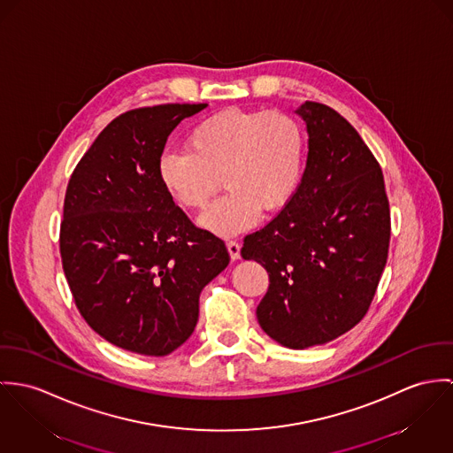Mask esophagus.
<instances>
[{"mask_svg":"<svg viewBox=\"0 0 453 453\" xmlns=\"http://www.w3.org/2000/svg\"><path fill=\"white\" fill-rule=\"evenodd\" d=\"M227 251H229V255H231V258L233 260H238L240 258V250H242V247H240V243L238 242H227Z\"/></svg>","mask_w":453,"mask_h":453,"instance_id":"34e87169","label":"esophagus"}]
</instances>
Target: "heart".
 I'll list each match as a JSON object with an SVG mask.
<instances>
[{"label":"heart","mask_w":453,"mask_h":453,"mask_svg":"<svg viewBox=\"0 0 453 453\" xmlns=\"http://www.w3.org/2000/svg\"><path fill=\"white\" fill-rule=\"evenodd\" d=\"M184 152H165L157 179L179 206L204 210L222 184L227 193L202 219L224 238L249 231L260 210L285 208L299 189L307 139L301 121L281 111L229 107L198 121L184 137Z\"/></svg>","instance_id":"heart-1"}]
</instances>
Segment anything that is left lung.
Wrapping results in <instances>:
<instances>
[{"label": "left lung", "mask_w": 453, "mask_h": 453, "mask_svg": "<svg viewBox=\"0 0 453 453\" xmlns=\"http://www.w3.org/2000/svg\"><path fill=\"white\" fill-rule=\"evenodd\" d=\"M309 134L297 193L242 257L269 274L262 330L290 349L326 344L366 314L388 262L391 213L379 161L351 123L319 102L297 109Z\"/></svg>", "instance_id": "8db88e82"}]
</instances>
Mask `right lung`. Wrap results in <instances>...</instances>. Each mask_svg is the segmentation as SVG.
<instances>
[{"label":"right lung","mask_w":453,"mask_h":453,"mask_svg":"<svg viewBox=\"0 0 453 453\" xmlns=\"http://www.w3.org/2000/svg\"><path fill=\"white\" fill-rule=\"evenodd\" d=\"M204 107L119 114L67 184L58 240L65 280L90 328L127 351L166 356L184 344L204 285L229 264L224 242L196 227L157 179L168 135Z\"/></svg>","instance_id":"1"}]
</instances>
